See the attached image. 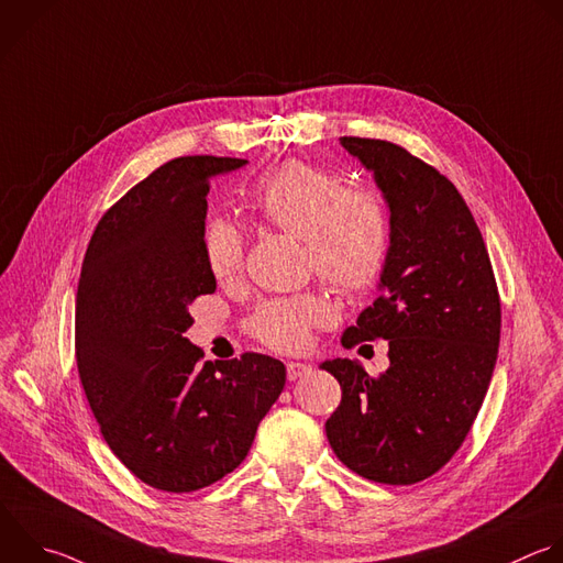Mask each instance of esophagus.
Instances as JSON below:
<instances>
[{
	"label": "esophagus",
	"mask_w": 563,
	"mask_h": 563,
	"mask_svg": "<svg viewBox=\"0 0 563 563\" xmlns=\"http://www.w3.org/2000/svg\"><path fill=\"white\" fill-rule=\"evenodd\" d=\"M309 371H311V366L305 362H287V378L289 380H298V378L307 376Z\"/></svg>",
	"instance_id": "1"
}]
</instances>
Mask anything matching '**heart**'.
Listing matches in <instances>:
<instances>
[{"label": "heart", "mask_w": 563, "mask_h": 563, "mask_svg": "<svg viewBox=\"0 0 563 563\" xmlns=\"http://www.w3.org/2000/svg\"><path fill=\"white\" fill-rule=\"evenodd\" d=\"M245 206L261 223L305 241L307 265L340 294L371 289L387 269L394 243L385 199L324 165L291 161L245 192ZM201 247L219 283H232L245 265L243 230L214 217L206 223ZM335 320L331 302L318 291L263 300L245 327L258 342L278 349H302L313 329Z\"/></svg>", "instance_id": "heart-1"}]
</instances>
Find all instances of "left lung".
Wrapping results in <instances>:
<instances>
[{
  "mask_svg": "<svg viewBox=\"0 0 563 563\" xmlns=\"http://www.w3.org/2000/svg\"><path fill=\"white\" fill-rule=\"evenodd\" d=\"M340 143L376 176L394 228L383 291L340 342L385 338L391 364L368 376L346 357L322 362L342 389L324 431L353 473L409 486L438 473L477 418L497 360L499 291L482 232L444 174L391 141Z\"/></svg>",
  "mask_w": 563,
  "mask_h": 563,
  "instance_id": "8db88e82",
  "label": "left lung"
}]
</instances>
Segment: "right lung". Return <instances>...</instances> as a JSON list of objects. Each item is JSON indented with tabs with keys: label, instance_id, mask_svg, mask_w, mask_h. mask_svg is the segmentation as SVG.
<instances>
[{
	"label": "right lung",
	"instance_id": "right-lung-1",
	"mask_svg": "<svg viewBox=\"0 0 563 563\" xmlns=\"http://www.w3.org/2000/svg\"><path fill=\"white\" fill-rule=\"evenodd\" d=\"M245 158L178 156L97 223L75 307V357L101 435L152 488L192 493L232 473L285 387V364L247 351L203 362L183 333L214 294L201 234L210 178Z\"/></svg>",
	"mask_w": 563,
	"mask_h": 563
}]
</instances>
